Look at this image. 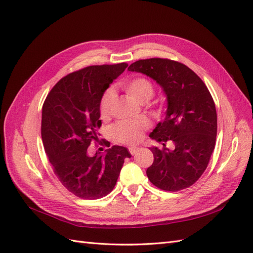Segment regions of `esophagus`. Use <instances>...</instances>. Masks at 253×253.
<instances>
[{
	"mask_svg": "<svg viewBox=\"0 0 253 253\" xmlns=\"http://www.w3.org/2000/svg\"><path fill=\"white\" fill-rule=\"evenodd\" d=\"M137 151H138V148H137V147H129V148H128V152H129V153H131V154H132V155L136 154V153H137Z\"/></svg>",
	"mask_w": 253,
	"mask_h": 253,
	"instance_id": "obj_1",
	"label": "esophagus"
}]
</instances>
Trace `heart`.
Masks as SVG:
<instances>
[{"label":"heart","instance_id":"1","mask_svg":"<svg viewBox=\"0 0 253 253\" xmlns=\"http://www.w3.org/2000/svg\"><path fill=\"white\" fill-rule=\"evenodd\" d=\"M124 88L126 93L133 97L138 102H147L154 95V84L148 78L138 77L129 80L124 84ZM115 100V90L110 87L104 91L100 101V116L108 118L113 111ZM150 126L149 120L141 118L138 120H121L115 124L112 127L114 138L122 143H136L143 136L144 129Z\"/></svg>","mask_w":253,"mask_h":253}]
</instances>
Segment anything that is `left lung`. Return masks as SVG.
Returning <instances> with one entry per match:
<instances>
[{"label": "left lung", "instance_id": "left-lung-1", "mask_svg": "<svg viewBox=\"0 0 253 253\" xmlns=\"http://www.w3.org/2000/svg\"><path fill=\"white\" fill-rule=\"evenodd\" d=\"M127 71L154 79L168 99L166 119L150 134L164 149L151 148L154 162L147 170L148 178L171 192L191 187L207 169L215 147L217 115L208 87L191 68L170 59L138 60ZM168 141L173 149L166 148Z\"/></svg>", "mask_w": 253, "mask_h": 253}]
</instances>
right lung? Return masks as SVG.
<instances>
[{
    "label": "right lung",
    "instance_id": "right-lung-1",
    "mask_svg": "<svg viewBox=\"0 0 253 253\" xmlns=\"http://www.w3.org/2000/svg\"><path fill=\"white\" fill-rule=\"evenodd\" d=\"M126 63L91 65L60 79L42 108L41 136L45 153L61 183L83 200L106 196L116 185L126 148L114 145L105 155L90 157L87 148L98 140L100 101Z\"/></svg>",
    "mask_w": 253,
    "mask_h": 253
}]
</instances>
